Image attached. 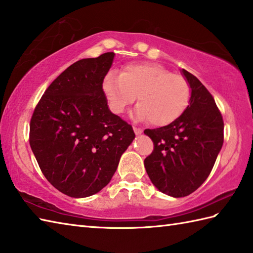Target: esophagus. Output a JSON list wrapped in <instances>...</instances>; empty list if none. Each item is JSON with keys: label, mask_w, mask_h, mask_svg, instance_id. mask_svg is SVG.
I'll use <instances>...</instances> for the list:
<instances>
[{"label": "esophagus", "mask_w": 253, "mask_h": 253, "mask_svg": "<svg viewBox=\"0 0 253 253\" xmlns=\"http://www.w3.org/2000/svg\"><path fill=\"white\" fill-rule=\"evenodd\" d=\"M133 131H135L136 135H141V133H142L141 128H138V127H135V126H133Z\"/></svg>", "instance_id": "esophagus-1"}]
</instances>
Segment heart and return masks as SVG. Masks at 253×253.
I'll list each match as a JSON object with an SVG mask.
<instances>
[{"instance_id":"b5f03b06","label":"heart","mask_w":253,"mask_h":253,"mask_svg":"<svg viewBox=\"0 0 253 253\" xmlns=\"http://www.w3.org/2000/svg\"><path fill=\"white\" fill-rule=\"evenodd\" d=\"M110 110L123 114L133 101L138 105L133 115L155 126L176 121L187 109L191 89L187 80L157 63L129 64L121 75L111 72L102 83Z\"/></svg>"}]
</instances>
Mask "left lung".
Returning <instances> with one entry per match:
<instances>
[{
  "label": "left lung",
  "instance_id": "8db88e82",
  "mask_svg": "<svg viewBox=\"0 0 253 253\" xmlns=\"http://www.w3.org/2000/svg\"><path fill=\"white\" fill-rule=\"evenodd\" d=\"M191 89L185 112L173 123L144 133L154 149L144 160L149 178L165 195L180 198L200 187L224 141V123L212 94L196 76L181 69Z\"/></svg>",
  "mask_w": 253,
  "mask_h": 253
}]
</instances>
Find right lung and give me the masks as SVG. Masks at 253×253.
I'll return each instance as SVG.
<instances>
[{"instance_id":"1","label":"right lung","mask_w":253,"mask_h":253,"mask_svg":"<svg viewBox=\"0 0 253 253\" xmlns=\"http://www.w3.org/2000/svg\"><path fill=\"white\" fill-rule=\"evenodd\" d=\"M114 56L107 52L74 63L49 85L31 117L29 142L41 171L69 197L103 189L135 139L102 89Z\"/></svg>"}]
</instances>
